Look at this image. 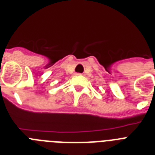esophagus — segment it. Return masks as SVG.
<instances>
[{
  "label": "esophagus",
  "instance_id": "1",
  "mask_svg": "<svg viewBox=\"0 0 155 155\" xmlns=\"http://www.w3.org/2000/svg\"><path fill=\"white\" fill-rule=\"evenodd\" d=\"M77 75H80V74H79V73H77Z\"/></svg>",
  "mask_w": 155,
  "mask_h": 155
}]
</instances>
